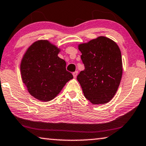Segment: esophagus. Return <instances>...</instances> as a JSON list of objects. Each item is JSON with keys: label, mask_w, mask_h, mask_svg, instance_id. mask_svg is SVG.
<instances>
[{"label": "esophagus", "mask_w": 146, "mask_h": 146, "mask_svg": "<svg viewBox=\"0 0 146 146\" xmlns=\"http://www.w3.org/2000/svg\"><path fill=\"white\" fill-rule=\"evenodd\" d=\"M77 74H78V71H75V72H73V77L75 78V77L77 76Z\"/></svg>", "instance_id": "34e87169"}]
</instances>
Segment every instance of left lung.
<instances>
[{
  "instance_id": "8db88e82",
  "label": "left lung",
  "mask_w": 146,
  "mask_h": 146,
  "mask_svg": "<svg viewBox=\"0 0 146 146\" xmlns=\"http://www.w3.org/2000/svg\"><path fill=\"white\" fill-rule=\"evenodd\" d=\"M84 70L77 75L85 98L95 105L108 103L122 77L121 51L114 41L100 36L78 46Z\"/></svg>"
}]
</instances>
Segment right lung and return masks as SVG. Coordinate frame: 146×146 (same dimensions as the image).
<instances>
[{
    "label": "right lung",
    "mask_w": 146,
    "mask_h": 146,
    "mask_svg": "<svg viewBox=\"0 0 146 146\" xmlns=\"http://www.w3.org/2000/svg\"><path fill=\"white\" fill-rule=\"evenodd\" d=\"M59 49L47 40L36 41L28 48L21 64L23 83L31 96L42 101L52 100L73 78L66 63L58 56Z\"/></svg>",
    "instance_id": "right-lung-1"
}]
</instances>
